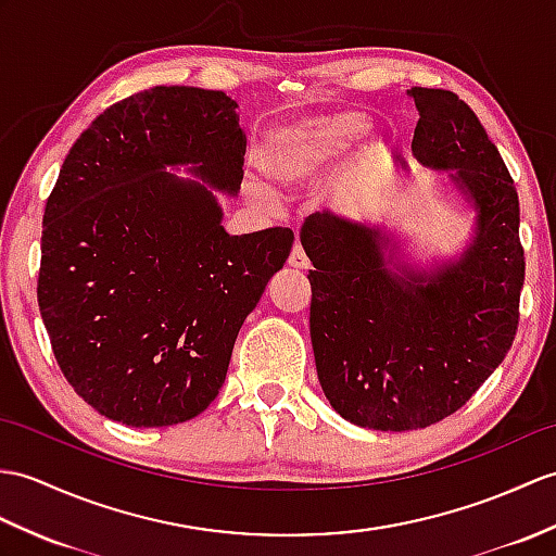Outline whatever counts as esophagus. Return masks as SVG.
<instances>
[{"label": "esophagus", "mask_w": 556, "mask_h": 556, "mask_svg": "<svg viewBox=\"0 0 556 556\" xmlns=\"http://www.w3.org/2000/svg\"><path fill=\"white\" fill-rule=\"evenodd\" d=\"M289 265H291V267H295V269H307V267H309L307 255H305V251H303V247H301L299 241L293 243L291 255H289Z\"/></svg>", "instance_id": "obj_1"}]
</instances>
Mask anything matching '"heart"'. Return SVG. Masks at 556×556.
<instances>
[{"label": "heart", "mask_w": 556, "mask_h": 556, "mask_svg": "<svg viewBox=\"0 0 556 556\" xmlns=\"http://www.w3.org/2000/svg\"><path fill=\"white\" fill-rule=\"evenodd\" d=\"M369 118L359 111L307 115L269 135L263 165L269 177L283 185L317 182L369 132Z\"/></svg>", "instance_id": "obj_1"}]
</instances>
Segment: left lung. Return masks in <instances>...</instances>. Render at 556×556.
I'll use <instances>...</instances> for the list:
<instances>
[{
  "label": "left lung",
  "mask_w": 556,
  "mask_h": 556,
  "mask_svg": "<svg viewBox=\"0 0 556 556\" xmlns=\"http://www.w3.org/2000/svg\"><path fill=\"white\" fill-rule=\"evenodd\" d=\"M412 153L471 199V247L433 273L393 275L379 229L313 213L301 229L309 339L331 407L377 431L426 429L457 412L497 369L519 327L526 257L519 193L481 121L455 92L412 87Z\"/></svg>",
  "instance_id": "1"
}]
</instances>
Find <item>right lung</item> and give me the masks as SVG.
<instances>
[{
    "label": "right lung",
    "mask_w": 556,
    "mask_h": 556,
    "mask_svg": "<svg viewBox=\"0 0 556 556\" xmlns=\"http://www.w3.org/2000/svg\"><path fill=\"white\" fill-rule=\"evenodd\" d=\"M247 135L237 101L151 87L75 141L42 219L37 303L56 363L99 415L170 426L208 407L231 348L293 247L289 227L229 237L213 193H235Z\"/></svg>",
    "instance_id": "1"
}]
</instances>
